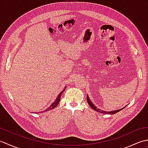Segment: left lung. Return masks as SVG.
<instances>
[{"label":"left lung","instance_id":"1","mask_svg":"<svg viewBox=\"0 0 148 148\" xmlns=\"http://www.w3.org/2000/svg\"><path fill=\"white\" fill-rule=\"evenodd\" d=\"M86 100H87V102H88V104L90 105V106L91 108H92L93 110H95V111H96L97 112H102V113H103V114H115V113L118 112H119V111H120L121 110H122L123 109H124V108H122V109H121L116 110V111H111V112H106V111H101V110H100V109H98L97 108H96L95 106L94 105L93 103L92 102H91V100H90V99H89L88 95H87V97H86Z\"/></svg>","mask_w":148,"mask_h":148}]
</instances>
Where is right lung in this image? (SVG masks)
Masks as SVG:
<instances>
[{
	"instance_id": "1",
	"label": "right lung",
	"mask_w": 148,
	"mask_h": 148,
	"mask_svg": "<svg viewBox=\"0 0 148 148\" xmlns=\"http://www.w3.org/2000/svg\"><path fill=\"white\" fill-rule=\"evenodd\" d=\"M65 89V88H64V90ZM64 90L62 91V92H64ZM62 92H61V93H60V94L59 95H58V97H57V98H56V100L55 101L53 102L52 104H51V106L49 107V108H48V109H46V111H49V110H51V109H54L55 107H56L57 106V105L58 104V103H59V102H60V97H61V95H62Z\"/></svg>"
}]
</instances>
